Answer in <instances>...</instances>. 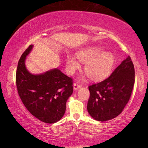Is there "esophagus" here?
Listing matches in <instances>:
<instances>
[{"label": "esophagus", "instance_id": "1", "mask_svg": "<svg viewBox=\"0 0 148 148\" xmlns=\"http://www.w3.org/2000/svg\"><path fill=\"white\" fill-rule=\"evenodd\" d=\"M81 87H82V86L80 84H76V83L74 84V90H76V91L77 89H79V88H81Z\"/></svg>", "mask_w": 148, "mask_h": 148}]
</instances>
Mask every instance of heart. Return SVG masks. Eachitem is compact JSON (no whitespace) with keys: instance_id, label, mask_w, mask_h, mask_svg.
Wrapping results in <instances>:
<instances>
[{"instance_id":"b5f03b06","label":"heart","mask_w":148,"mask_h":148,"mask_svg":"<svg viewBox=\"0 0 148 148\" xmlns=\"http://www.w3.org/2000/svg\"><path fill=\"white\" fill-rule=\"evenodd\" d=\"M76 56L82 62H86L85 71L90 78L95 81L106 78L115 64L114 55L108 51H104L101 47H86L77 52ZM66 63L69 74H73L81 66L79 60L71 54L67 56Z\"/></svg>"}]
</instances>
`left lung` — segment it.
I'll use <instances>...</instances> for the list:
<instances>
[{"label":"left lung","mask_w":148,"mask_h":148,"mask_svg":"<svg viewBox=\"0 0 148 148\" xmlns=\"http://www.w3.org/2000/svg\"><path fill=\"white\" fill-rule=\"evenodd\" d=\"M134 84V64L129 56L107 79L89 86L87 108L90 116L100 121L119 116L129 101Z\"/></svg>","instance_id":"left-lung-1"}]
</instances>
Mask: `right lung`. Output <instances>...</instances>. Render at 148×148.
<instances>
[{"mask_svg": "<svg viewBox=\"0 0 148 148\" xmlns=\"http://www.w3.org/2000/svg\"><path fill=\"white\" fill-rule=\"evenodd\" d=\"M33 45L20 58L16 71V86L25 106L32 116L46 123H55L64 116L66 103L73 92L72 79L59 69L33 74L25 66Z\"/></svg>", "mask_w": 148, "mask_h": 148, "instance_id": "add662e5", "label": "right lung"}]
</instances>
